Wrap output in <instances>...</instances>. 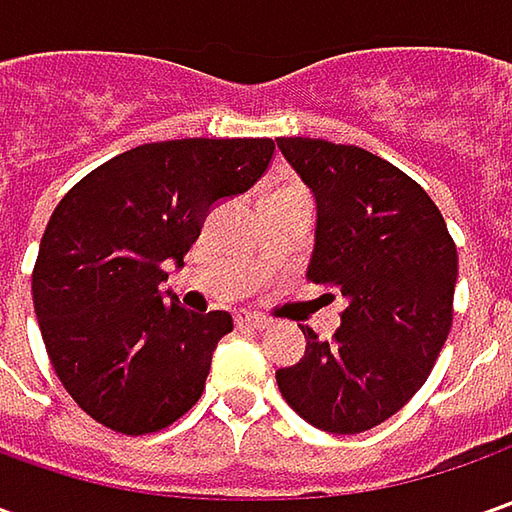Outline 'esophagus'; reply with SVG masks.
I'll return each mask as SVG.
<instances>
[{"label": "esophagus", "mask_w": 512, "mask_h": 512, "mask_svg": "<svg viewBox=\"0 0 512 512\" xmlns=\"http://www.w3.org/2000/svg\"><path fill=\"white\" fill-rule=\"evenodd\" d=\"M239 325L253 327V330H265V327L270 325V319L259 316V313H242V316H239Z\"/></svg>", "instance_id": "esophagus-1"}]
</instances>
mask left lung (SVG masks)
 Instances as JSON below:
<instances>
[{"label": "left lung", "mask_w": 512, "mask_h": 512, "mask_svg": "<svg viewBox=\"0 0 512 512\" xmlns=\"http://www.w3.org/2000/svg\"><path fill=\"white\" fill-rule=\"evenodd\" d=\"M316 199L307 279L339 290L342 327H302L305 356L276 370L285 402L327 433H362L413 399L453 325L456 245L407 173L356 145L276 139Z\"/></svg>", "instance_id": "1"}]
</instances>
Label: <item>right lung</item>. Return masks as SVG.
<instances>
[{
  "instance_id": "1",
  "label": "right lung",
  "mask_w": 512,
  "mask_h": 512,
  "mask_svg": "<svg viewBox=\"0 0 512 512\" xmlns=\"http://www.w3.org/2000/svg\"><path fill=\"white\" fill-rule=\"evenodd\" d=\"M270 139H170L119 153L65 193L33 267L50 364L90 419L156 433L199 402L227 310L193 313L159 290L207 213L253 187Z\"/></svg>"
}]
</instances>
